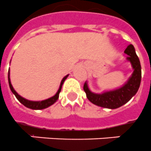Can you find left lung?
Returning a JSON list of instances; mask_svg holds the SVG:
<instances>
[{"label": "left lung", "mask_w": 151, "mask_h": 151, "mask_svg": "<svg viewBox=\"0 0 151 151\" xmlns=\"http://www.w3.org/2000/svg\"><path fill=\"white\" fill-rule=\"evenodd\" d=\"M124 52L128 56L127 60L130 62L133 72L127 82L121 88L115 90L96 94L91 91L87 81L84 84V91L89 101L100 107L115 109L128 102L137 94L141 81V66L139 60L136 53L135 48L130 44L125 50Z\"/></svg>", "instance_id": "obj_1"}]
</instances>
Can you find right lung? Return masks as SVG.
<instances>
[{"label":"right lung","instance_id":"right-lung-1","mask_svg":"<svg viewBox=\"0 0 151 151\" xmlns=\"http://www.w3.org/2000/svg\"><path fill=\"white\" fill-rule=\"evenodd\" d=\"M69 74H67L64 77V78L62 79L60 83V88H59V90L57 91V92L56 93V95L54 96L51 97L50 99H46V100H43V101H29L28 99H24L23 97H22L21 95H19L18 93L16 92L15 90L14 89V88L12 87V83H11V80H10V70H8V83H9V87L11 88V91H12V93L15 95V97L17 98L18 101H20L21 103L24 105L25 107L29 108V109H32L34 110H40V109H44L46 108L50 107V105H52V104H54L59 99V95H60V92L61 91V88H62V85H63L64 81L67 78Z\"/></svg>","mask_w":151,"mask_h":151}]
</instances>
